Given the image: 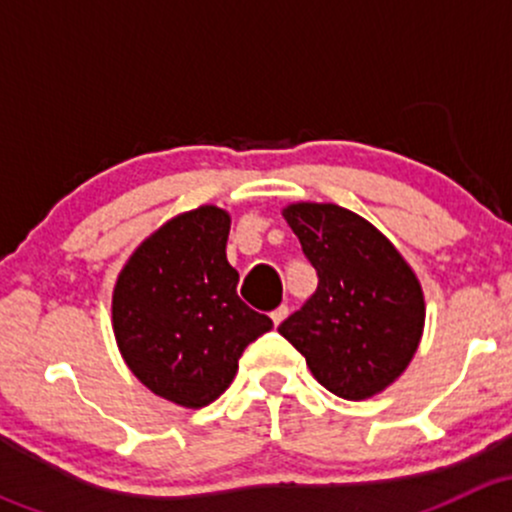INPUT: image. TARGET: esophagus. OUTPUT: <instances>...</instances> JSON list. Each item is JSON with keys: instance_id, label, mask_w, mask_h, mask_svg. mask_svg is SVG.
Returning <instances> with one entry per match:
<instances>
[{"instance_id": "obj_1", "label": "esophagus", "mask_w": 512, "mask_h": 512, "mask_svg": "<svg viewBox=\"0 0 512 512\" xmlns=\"http://www.w3.org/2000/svg\"><path fill=\"white\" fill-rule=\"evenodd\" d=\"M287 314H289V309L285 307V304H282V307H277L275 312L270 314V317H272V322H275V324H282L287 319Z\"/></svg>"}]
</instances>
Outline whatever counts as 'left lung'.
Here are the masks:
<instances>
[{"instance_id":"8db88e82","label":"left lung","mask_w":512,"mask_h":512,"mask_svg":"<svg viewBox=\"0 0 512 512\" xmlns=\"http://www.w3.org/2000/svg\"><path fill=\"white\" fill-rule=\"evenodd\" d=\"M282 215L319 285L280 334L332 394L349 401L381 394L421 344L426 302L416 272L384 232L352 210L292 203Z\"/></svg>"}]
</instances>
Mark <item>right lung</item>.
Instances as JSON below:
<instances>
[{
	"label": "right lung",
	"instance_id": "add662e5",
	"mask_svg": "<svg viewBox=\"0 0 512 512\" xmlns=\"http://www.w3.org/2000/svg\"><path fill=\"white\" fill-rule=\"evenodd\" d=\"M227 235L230 213L218 205L175 215L133 250L113 287L123 361L146 389L183 409L213 404L247 344L272 329L270 317L237 297Z\"/></svg>",
	"mask_w": 512,
	"mask_h": 512
}]
</instances>
